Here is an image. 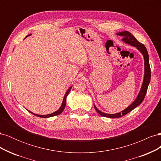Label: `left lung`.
Returning a JSON list of instances; mask_svg holds the SVG:
<instances>
[{
  "label": "left lung",
  "instance_id": "left-lung-1",
  "mask_svg": "<svg viewBox=\"0 0 161 161\" xmlns=\"http://www.w3.org/2000/svg\"><path fill=\"white\" fill-rule=\"evenodd\" d=\"M117 35H118L119 36H122L123 38L121 40L130 46H132L136 47L141 53H142L143 57H144V80H143L142 86H141L140 91L139 92L137 97H136V99L134 100V101L132 103H131L130 105H129L127 108H125L121 112H119L118 114H105L99 110L94 105V108L97 113L102 116L106 117V118H121V116H124L127 114H128L129 112L132 111L134 109L136 108V107L142 103V102L143 101L145 97V95L147 94L148 86L150 83V77H151V71H150V67L149 64V56H148V53L147 52V48H146V47L142 44V43H140L137 40H136L135 37L129 31H124L119 32L117 33Z\"/></svg>",
  "mask_w": 161,
  "mask_h": 161
}]
</instances>
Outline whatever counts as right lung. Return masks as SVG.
<instances>
[{"label": "right lung", "instance_id": "obj_1", "mask_svg": "<svg viewBox=\"0 0 161 161\" xmlns=\"http://www.w3.org/2000/svg\"><path fill=\"white\" fill-rule=\"evenodd\" d=\"M31 36V34H30V35H28L27 36H26V37H28V36ZM71 88H72V86H70V88L68 89V91H66V92L65 93V95H64V99H63V101H62V105H61V107L60 108L58 109L56 111H55V112H53V113H52V114H47V115H37V114H33V112H31V111H29L30 112L31 114H32L33 115H35L36 116H37V117H39V118H50V117H53V116H55V115H59V114H60L62 112L64 111V108H65V106H66V97H67V96H68V95H69V93L70 92V90H71Z\"/></svg>", "mask_w": 161, "mask_h": 161}]
</instances>
